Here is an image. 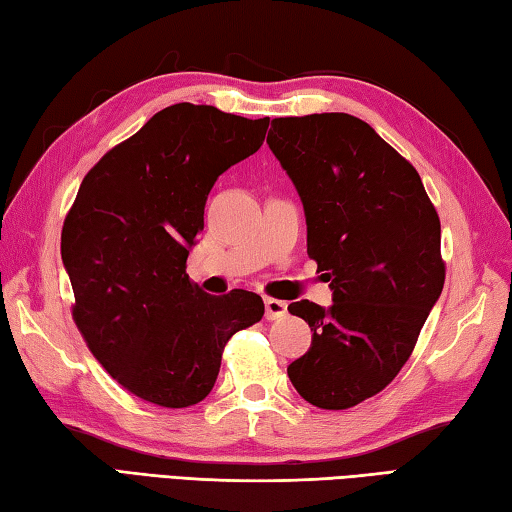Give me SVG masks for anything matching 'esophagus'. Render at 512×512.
Returning a JSON list of instances; mask_svg holds the SVG:
<instances>
[{
  "label": "esophagus",
  "instance_id": "34e87169",
  "mask_svg": "<svg viewBox=\"0 0 512 512\" xmlns=\"http://www.w3.org/2000/svg\"><path fill=\"white\" fill-rule=\"evenodd\" d=\"M287 314V303L278 301V298H265V318L267 321H276Z\"/></svg>",
  "mask_w": 512,
  "mask_h": 512
}]
</instances>
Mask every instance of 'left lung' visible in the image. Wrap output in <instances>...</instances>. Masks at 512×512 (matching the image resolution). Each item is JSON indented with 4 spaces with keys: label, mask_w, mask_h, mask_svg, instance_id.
Masks as SVG:
<instances>
[{
    "label": "left lung",
    "mask_w": 512,
    "mask_h": 512,
    "mask_svg": "<svg viewBox=\"0 0 512 512\" xmlns=\"http://www.w3.org/2000/svg\"><path fill=\"white\" fill-rule=\"evenodd\" d=\"M267 144L301 196L307 254L334 292L330 310L287 307L314 332L289 381L316 408H352L399 374L439 301V216L417 169L354 115L276 118Z\"/></svg>",
    "instance_id": "8db88e82"
}]
</instances>
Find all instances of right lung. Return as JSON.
Here are the masks:
<instances>
[{
  "mask_svg": "<svg viewBox=\"0 0 512 512\" xmlns=\"http://www.w3.org/2000/svg\"><path fill=\"white\" fill-rule=\"evenodd\" d=\"M267 127L269 118L209 104L167 106L77 191L62 227L75 325L102 368L144 401L187 408L205 399L227 341L265 314L247 289L202 292L187 256L214 182L260 149Z\"/></svg>",
  "mask_w": 512,
  "mask_h": 512,
  "instance_id": "add662e5",
  "label": "right lung"
}]
</instances>
